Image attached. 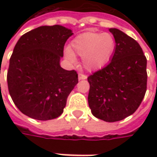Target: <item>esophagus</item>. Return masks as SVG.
<instances>
[{
  "label": "esophagus",
  "instance_id": "obj_1",
  "mask_svg": "<svg viewBox=\"0 0 157 157\" xmlns=\"http://www.w3.org/2000/svg\"><path fill=\"white\" fill-rule=\"evenodd\" d=\"M87 78V76L85 75V74H81V73H79L78 74V79L79 80H83V79H86Z\"/></svg>",
  "mask_w": 157,
  "mask_h": 157
}]
</instances>
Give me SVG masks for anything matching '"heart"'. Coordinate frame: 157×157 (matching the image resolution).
<instances>
[{
  "label": "heart",
  "instance_id": "obj_1",
  "mask_svg": "<svg viewBox=\"0 0 157 157\" xmlns=\"http://www.w3.org/2000/svg\"><path fill=\"white\" fill-rule=\"evenodd\" d=\"M116 42L110 33L87 31L77 36L71 42L69 50L64 52L65 59L71 64L77 63L75 56L82 57L84 68L96 71L109 62L113 55Z\"/></svg>",
  "mask_w": 157,
  "mask_h": 157
}]
</instances>
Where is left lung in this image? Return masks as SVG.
I'll use <instances>...</instances> for the list:
<instances>
[{
    "label": "left lung",
    "instance_id": "1",
    "mask_svg": "<svg viewBox=\"0 0 157 157\" xmlns=\"http://www.w3.org/2000/svg\"><path fill=\"white\" fill-rule=\"evenodd\" d=\"M116 47L111 62L87 78L88 104L98 119L121 121L139 107L147 90V59L136 40L111 28Z\"/></svg>",
    "mask_w": 157,
    "mask_h": 157
}]
</instances>
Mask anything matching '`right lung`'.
I'll list each match as a JSON object with an SVG mask.
<instances>
[{
	"label": "right lung",
	"mask_w": 157,
	"mask_h": 157,
	"mask_svg": "<svg viewBox=\"0 0 157 157\" xmlns=\"http://www.w3.org/2000/svg\"><path fill=\"white\" fill-rule=\"evenodd\" d=\"M72 35L71 29L61 25L41 26L17 41L7 80L9 94L23 114L38 121L62 114L78 82L74 70L60 66L64 44Z\"/></svg>",
	"instance_id": "1"
}]
</instances>
